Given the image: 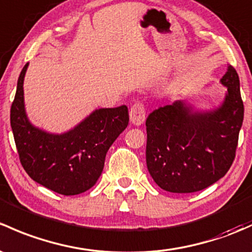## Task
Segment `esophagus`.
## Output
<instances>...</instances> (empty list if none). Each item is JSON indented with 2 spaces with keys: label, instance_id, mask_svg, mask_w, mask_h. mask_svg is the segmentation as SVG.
<instances>
[{
  "label": "esophagus",
  "instance_id": "1",
  "mask_svg": "<svg viewBox=\"0 0 252 252\" xmlns=\"http://www.w3.org/2000/svg\"><path fill=\"white\" fill-rule=\"evenodd\" d=\"M129 118L134 126H141L146 118V112H145V107L141 102H135L131 106L130 112H129Z\"/></svg>",
  "mask_w": 252,
  "mask_h": 252
}]
</instances>
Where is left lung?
Segmentation results:
<instances>
[{
    "mask_svg": "<svg viewBox=\"0 0 252 252\" xmlns=\"http://www.w3.org/2000/svg\"><path fill=\"white\" fill-rule=\"evenodd\" d=\"M220 83L227 92L213 110H198L176 100L147 117V169L161 189L202 190L231 168L244 119L239 76L233 66H228Z\"/></svg>",
    "mask_w": 252,
    "mask_h": 252,
    "instance_id": "left-lung-1",
    "label": "left lung"
}]
</instances>
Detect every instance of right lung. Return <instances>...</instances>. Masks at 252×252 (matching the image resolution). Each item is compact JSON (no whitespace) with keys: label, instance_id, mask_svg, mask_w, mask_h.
Returning <instances> with one entry per match:
<instances>
[{"label":"right lung","instance_id":"obj_1","mask_svg":"<svg viewBox=\"0 0 252 252\" xmlns=\"http://www.w3.org/2000/svg\"><path fill=\"white\" fill-rule=\"evenodd\" d=\"M29 63L18 78L10 107V126L20 163L37 184L63 195L92 189L102 173L108 148L129 122L126 105L97 108L70 130L49 133L29 119L24 101V78Z\"/></svg>","mask_w":252,"mask_h":252}]
</instances>
